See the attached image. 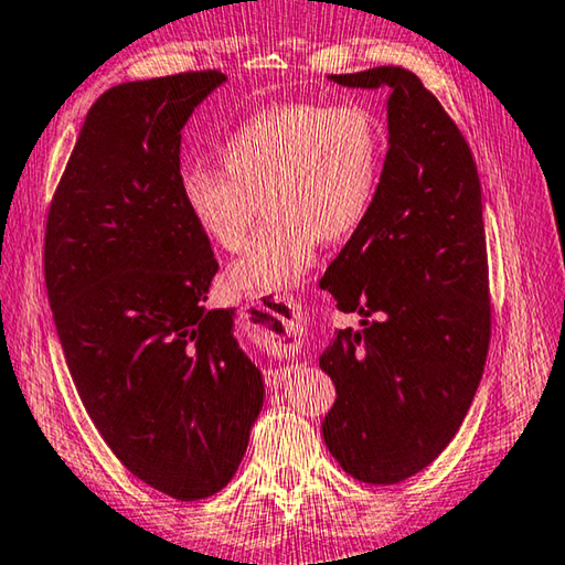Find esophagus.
Masks as SVG:
<instances>
[{"label":"esophagus","instance_id":"obj_1","mask_svg":"<svg viewBox=\"0 0 565 565\" xmlns=\"http://www.w3.org/2000/svg\"><path fill=\"white\" fill-rule=\"evenodd\" d=\"M284 306L289 311L286 313H276V311H271V319L264 323L262 327V331H264V337L266 339H271V341H294L296 343V349L299 347H303V339H306V331H309V321H306V311L301 309L299 303H286L284 301ZM262 309V306H259ZM269 311V309H266ZM294 374V366H286V369H269L266 371V384L269 386H279L281 381H286Z\"/></svg>","mask_w":565,"mask_h":565}]
</instances>
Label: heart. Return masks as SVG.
<instances>
[{
    "instance_id": "1",
    "label": "heart",
    "mask_w": 565,
    "mask_h": 565,
    "mask_svg": "<svg viewBox=\"0 0 565 565\" xmlns=\"http://www.w3.org/2000/svg\"><path fill=\"white\" fill-rule=\"evenodd\" d=\"M224 169L191 164L181 196L194 224L224 252L244 248L259 216L266 224L232 264L236 294H281L299 286L323 242L351 236L374 206L384 137L359 104L289 102L238 124L222 145Z\"/></svg>"
}]
</instances>
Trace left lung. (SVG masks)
<instances>
[{"instance_id": "left-lung-1", "label": "left lung", "mask_w": 565, "mask_h": 565, "mask_svg": "<svg viewBox=\"0 0 565 565\" xmlns=\"http://www.w3.org/2000/svg\"><path fill=\"white\" fill-rule=\"evenodd\" d=\"M331 79L391 97L374 206L321 279L339 311L363 317L319 359L337 386L321 431L349 476L391 486L451 444L481 384L491 341L481 181L461 129L414 72Z\"/></svg>"}]
</instances>
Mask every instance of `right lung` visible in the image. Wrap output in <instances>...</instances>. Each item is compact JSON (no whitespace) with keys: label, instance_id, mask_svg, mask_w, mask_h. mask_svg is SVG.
<instances>
[{"label":"right lung","instance_id":"1","mask_svg":"<svg viewBox=\"0 0 565 565\" xmlns=\"http://www.w3.org/2000/svg\"><path fill=\"white\" fill-rule=\"evenodd\" d=\"M226 76L117 84L92 104L56 184L44 281L66 366L111 454L177 501L232 481L264 404L218 264L181 196V129Z\"/></svg>","mask_w":565,"mask_h":565}]
</instances>
